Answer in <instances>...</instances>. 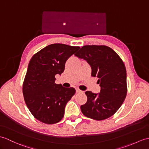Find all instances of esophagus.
<instances>
[{"label": "esophagus", "instance_id": "obj_1", "mask_svg": "<svg viewBox=\"0 0 149 149\" xmlns=\"http://www.w3.org/2000/svg\"><path fill=\"white\" fill-rule=\"evenodd\" d=\"M75 90H76V92L77 93H82V91L81 90V89H79V88H75Z\"/></svg>", "mask_w": 149, "mask_h": 149}]
</instances>
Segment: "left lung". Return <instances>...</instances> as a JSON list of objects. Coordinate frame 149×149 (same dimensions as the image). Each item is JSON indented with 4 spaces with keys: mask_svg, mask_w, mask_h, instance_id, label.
<instances>
[{
    "mask_svg": "<svg viewBox=\"0 0 149 149\" xmlns=\"http://www.w3.org/2000/svg\"><path fill=\"white\" fill-rule=\"evenodd\" d=\"M75 56L91 65V76L98 77L99 94L86 91L87 102L81 106L84 115L102 120L113 116L122 105L127 95L126 70L122 59L112 48L105 45H86Z\"/></svg>",
    "mask_w": 149,
    "mask_h": 149,
    "instance_id": "8db88e82",
    "label": "left lung"
}]
</instances>
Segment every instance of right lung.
Instances as JSON below:
<instances>
[{
	"label": "right lung",
	"instance_id": "1",
	"mask_svg": "<svg viewBox=\"0 0 149 149\" xmlns=\"http://www.w3.org/2000/svg\"><path fill=\"white\" fill-rule=\"evenodd\" d=\"M79 48L53 44L31 58L23 83V94L28 109L39 121L53 124L63 119L65 106L75 89L55 84V75L63 73L67 60Z\"/></svg>",
	"mask_w": 149,
	"mask_h": 149
}]
</instances>
